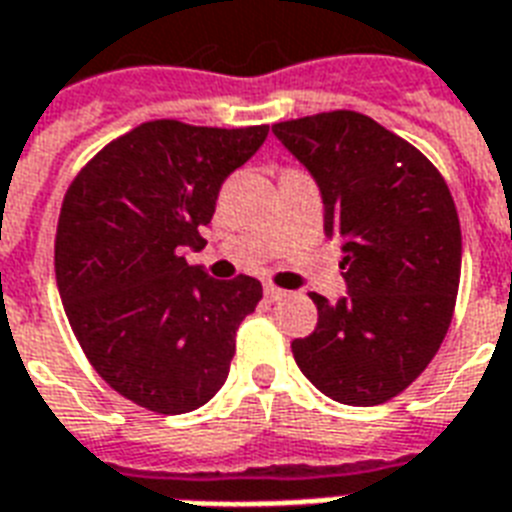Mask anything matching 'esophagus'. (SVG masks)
Returning <instances> with one entry per match:
<instances>
[{
  "mask_svg": "<svg viewBox=\"0 0 512 512\" xmlns=\"http://www.w3.org/2000/svg\"><path fill=\"white\" fill-rule=\"evenodd\" d=\"M265 297H268L271 303H276V300H284V297H287V289H279V287H273V284H265Z\"/></svg>",
  "mask_w": 512,
  "mask_h": 512,
  "instance_id": "esophagus-1",
  "label": "esophagus"
}]
</instances>
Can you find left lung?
<instances>
[{
  "mask_svg": "<svg viewBox=\"0 0 512 512\" xmlns=\"http://www.w3.org/2000/svg\"><path fill=\"white\" fill-rule=\"evenodd\" d=\"M311 172L324 233L342 241L337 303L313 292L319 324L292 342L300 372L348 406H377L412 385L452 324L462 268L457 207L441 172L382 124L329 111L273 124Z\"/></svg>",
  "mask_w": 512,
  "mask_h": 512,
  "instance_id": "obj_1",
  "label": "left lung"
}]
</instances>
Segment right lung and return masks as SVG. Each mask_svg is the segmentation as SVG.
<instances>
[{
    "instance_id": "right-lung-1",
    "label": "right lung",
    "mask_w": 512,
    "mask_h": 512,
    "mask_svg": "<svg viewBox=\"0 0 512 512\" xmlns=\"http://www.w3.org/2000/svg\"><path fill=\"white\" fill-rule=\"evenodd\" d=\"M268 127L156 119L111 140L68 185L55 279L68 324L103 380L143 409L193 412L223 388L236 329L263 287L209 279L201 249L220 185L252 159Z\"/></svg>"
}]
</instances>
